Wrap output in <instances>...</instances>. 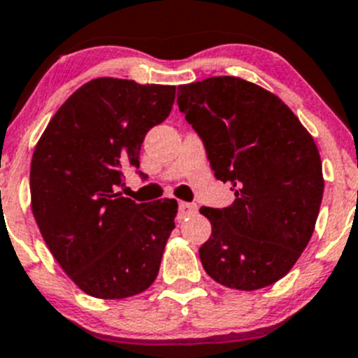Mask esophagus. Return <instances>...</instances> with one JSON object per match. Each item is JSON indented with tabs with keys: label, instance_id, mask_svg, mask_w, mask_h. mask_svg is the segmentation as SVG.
<instances>
[{
	"label": "esophagus",
	"instance_id": "esophagus-1",
	"mask_svg": "<svg viewBox=\"0 0 358 358\" xmlns=\"http://www.w3.org/2000/svg\"><path fill=\"white\" fill-rule=\"evenodd\" d=\"M197 211V206L192 203H180L178 204V218H187V217H192L194 213Z\"/></svg>",
	"mask_w": 358,
	"mask_h": 358
}]
</instances>
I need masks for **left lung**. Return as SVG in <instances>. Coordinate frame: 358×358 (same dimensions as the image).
I'll return each mask as SVG.
<instances>
[{"label": "left lung", "mask_w": 358, "mask_h": 358, "mask_svg": "<svg viewBox=\"0 0 358 358\" xmlns=\"http://www.w3.org/2000/svg\"><path fill=\"white\" fill-rule=\"evenodd\" d=\"M178 108L203 140L234 203L201 208L211 236L199 248L220 285L259 290L294 267L315 231L324 175L313 138L273 92L238 76L178 87Z\"/></svg>", "instance_id": "8db88e82"}]
</instances>
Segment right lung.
Instances as JSON below:
<instances>
[{
  "mask_svg": "<svg viewBox=\"0 0 358 358\" xmlns=\"http://www.w3.org/2000/svg\"><path fill=\"white\" fill-rule=\"evenodd\" d=\"M175 85L103 76L55 112L31 159V210L48 250L80 290L126 299L157 278L175 199L136 204L117 192L140 166L145 134L164 122Z\"/></svg>",
  "mask_w": 358,
  "mask_h": 358,
  "instance_id": "right-lung-1",
  "label": "right lung"
}]
</instances>
